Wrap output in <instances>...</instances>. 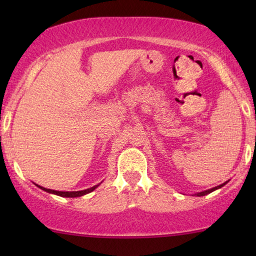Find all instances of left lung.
Instances as JSON below:
<instances>
[{
    "label": "left lung",
    "mask_w": 256,
    "mask_h": 256,
    "mask_svg": "<svg viewBox=\"0 0 256 256\" xmlns=\"http://www.w3.org/2000/svg\"><path fill=\"white\" fill-rule=\"evenodd\" d=\"M227 183H228V180H227V182H225V183H222V184H220V185H218V186H216V188H208V190H205V191L198 192V194H196L194 196H197V197H202V196H206V194H211V192H213V191L218 190V188H222V186H224V185H225V184H227Z\"/></svg>",
    "instance_id": "1"
}]
</instances>
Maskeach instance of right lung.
<instances>
[{"label":"right lung","mask_w":256,"mask_h":256,"mask_svg":"<svg viewBox=\"0 0 256 256\" xmlns=\"http://www.w3.org/2000/svg\"><path fill=\"white\" fill-rule=\"evenodd\" d=\"M100 184L101 183H99L98 185H94V186L90 188H86V190H82V191H56V190H51V188H43V186H40V185H37V184L36 185L40 188H42V190L48 192V194H57V196H60V197H66V198H76V197H82V196H85L87 194H90V192L94 191Z\"/></svg>","instance_id":"obj_1"}]
</instances>
